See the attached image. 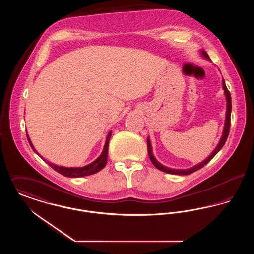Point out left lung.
<instances>
[{"instance_id": "left-lung-1", "label": "left lung", "mask_w": 254, "mask_h": 254, "mask_svg": "<svg viewBox=\"0 0 254 254\" xmlns=\"http://www.w3.org/2000/svg\"><path fill=\"white\" fill-rule=\"evenodd\" d=\"M202 55L205 57V59H207V60H210L209 59V56L207 55V53L204 51V50H202ZM223 88H224V90H225V95H226V99H227V113H226V121H225V127H224V131H223V135H222V138H221V140H220V142H219V144H218L217 146H216V148L212 151V153L208 156V157L205 159V161H203V162H201L200 164H198V165H196V166H194L192 168H190V169H169V168H167V167H165V166H163L162 164H160L159 162H158L157 160H156V158L154 157V155H153V153H152V148H151V144H150V141H149V139L147 138V140H146V143H147V153H148V156H149V159H150V161H151V163L154 165V167L156 168V169H159V170H162V171H164V172H166V173H169V174H177V175H188V174H190V173H192L194 171H196V170H198V169H202L205 165H206L212 158L214 157L216 154H217L218 152H219V150L224 146L225 145V143H226V141H227V139H228V136H229V133H230V113H231V97H230V91H229V89L227 88V86H226V83H225V81L223 80Z\"/></svg>"}]
</instances>
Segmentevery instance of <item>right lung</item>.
<instances>
[{"mask_svg": "<svg viewBox=\"0 0 254 254\" xmlns=\"http://www.w3.org/2000/svg\"><path fill=\"white\" fill-rule=\"evenodd\" d=\"M26 137H27V140L29 142V145L32 147V149L36 152L37 154L42 158V156L38 153L36 151V149L34 148V146L32 145L31 141H30V138L28 137V134L26 133ZM111 137V131H109L108 136H107V140H106V143H105V146H104V149H103V152L101 153V155L99 157L97 158L96 160L94 162H92L91 164L85 166L83 168H64V167H61V166H56L54 164H51L48 162L47 160L43 159L45 162H47L49 164V166L56 170L57 172H59L62 175L65 176V177H84V176H88V175H91V174H94L97 173L98 171H100L101 169H104L106 164H107V161H108V153H109V139Z\"/></svg>", "mask_w": 254, "mask_h": 254, "instance_id": "right-lung-1", "label": "right lung"}]
</instances>
